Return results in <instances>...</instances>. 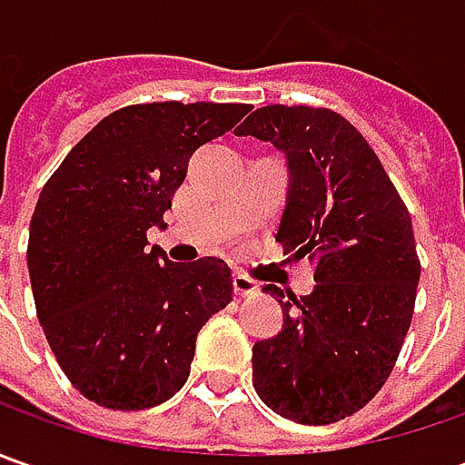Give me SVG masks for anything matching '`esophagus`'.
Instances as JSON below:
<instances>
[{
  "label": "esophagus",
  "instance_id": "34e87169",
  "mask_svg": "<svg viewBox=\"0 0 465 465\" xmlns=\"http://www.w3.org/2000/svg\"><path fill=\"white\" fill-rule=\"evenodd\" d=\"M232 290H235V295L238 297H251V295H259L261 284L256 282V279H251L248 274L238 272V274L232 277Z\"/></svg>",
  "mask_w": 465,
  "mask_h": 465
}]
</instances>
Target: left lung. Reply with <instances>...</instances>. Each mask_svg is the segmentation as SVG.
I'll use <instances>...</instances> for the list:
<instances>
[{
    "instance_id": "left-lung-1",
    "label": "left lung",
    "mask_w": 465,
    "mask_h": 465,
    "mask_svg": "<svg viewBox=\"0 0 465 465\" xmlns=\"http://www.w3.org/2000/svg\"><path fill=\"white\" fill-rule=\"evenodd\" d=\"M235 134L287 154L277 241L315 263L311 295L263 287L284 326L253 344V388L300 424L351 417L383 388L411 323L421 272L411 217L365 136L336 111L263 105Z\"/></svg>"
}]
</instances>
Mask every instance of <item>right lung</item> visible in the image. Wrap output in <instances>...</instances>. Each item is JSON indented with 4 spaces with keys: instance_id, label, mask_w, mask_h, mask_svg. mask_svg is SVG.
<instances>
[{
    "instance_id": "1",
    "label": "right lung",
    "mask_w": 465,
    "mask_h": 465,
    "mask_svg": "<svg viewBox=\"0 0 465 465\" xmlns=\"http://www.w3.org/2000/svg\"><path fill=\"white\" fill-rule=\"evenodd\" d=\"M245 103H144L105 116L45 181L30 220L27 272L38 321L84 399L136 411L168 401L191 372L196 333L232 300L223 259L168 261L147 230L202 144Z\"/></svg>"
}]
</instances>
